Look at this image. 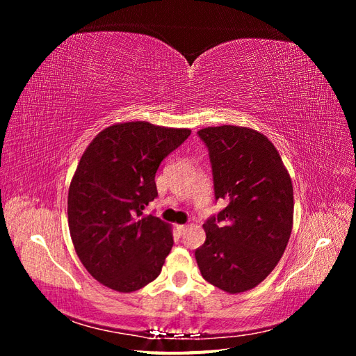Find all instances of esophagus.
<instances>
[{"mask_svg": "<svg viewBox=\"0 0 356 356\" xmlns=\"http://www.w3.org/2000/svg\"><path fill=\"white\" fill-rule=\"evenodd\" d=\"M187 229H188V225L178 224V225H177V233H178V234H184V233L187 232Z\"/></svg>", "mask_w": 356, "mask_h": 356, "instance_id": "34e87169", "label": "esophagus"}]
</instances>
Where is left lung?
Returning <instances> with one entry per match:
<instances>
[{"label": "left lung", "instance_id": "left-lung-1", "mask_svg": "<svg viewBox=\"0 0 356 356\" xmlns=\"http://www.w3.org/2000/svg\"><path fill=\"white\" fill-rule=\"evenodd\" d=\"M209 149L215 199L227 207L203 224L195 255L204 281L229 294L252 289L284 255L294 218L293 182L270 139L222 124L197 132Z\"/></svg>", "mask_w": 356, "mask_h": 356}]
</instances>
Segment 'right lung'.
I'll return each instance as SVG.
<instances>
[{"mask_svg": "<svg viewBox=\"0 0 356 356\" xmlns=\"http://www.w3.org/2000/svg\"><path fill=\"white\" fill-rule=\"evenodd\" d=\"M190 129L126 122L86 148L68 191V225L80 261L96 281L134 293L160 275L174 245L170 225L143 215L157 196L156 172Z\"/></svg>", "mask_w": 356, "mask_h": 356, "instance_id": "right-lung-1", "label": "right lung"}]
</instances>
